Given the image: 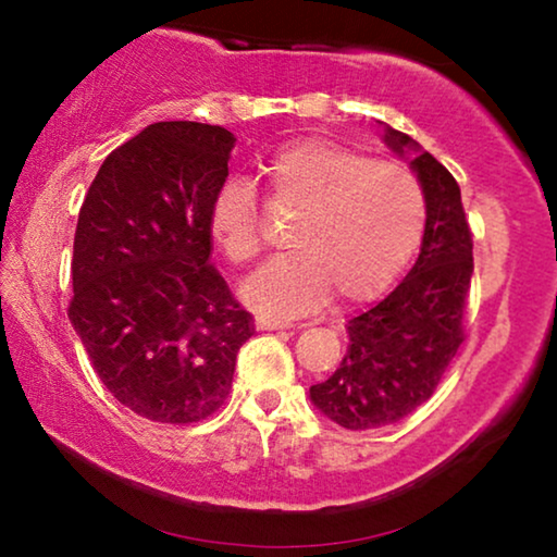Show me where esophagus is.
Listing matches in <instances>:
<instances>
[{
	"label": "esophagus",
	"instance_id": "1",
	"mask_svg": "<svg viewBox=\"0 0 557 557\" xmlns=\"http://www.w3.org/2000/svg\"><path fill=\"white\" fill-rule=\"evenodd\" d=\"M256 326L258 330H269V332H273V330H292V322H284V319H269V317H258L256 319Z\"/></svg>",
	"mask_w": 557,
	"mask_h": 557
}]
</instances>
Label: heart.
<instances>
[{
    "instance_id": "1",
    "label": "heart",
    "mask_w": 557,
    "mask_h": 557,
    "mask_svg": "<svg viewBox=\"0 0 557 557\" xmlns=\"http://www.w3.org/2000/svg\"><path fill=\"white\" fill-rule=\"evenodd\" d=\"M263 177L273 208L299 220L288 235L292 253L273 258L240 288L258 314H301L330 294L345 307L375 299L421 246L429 205L408 166L304 141L278 151ZM210 233L235 265L258 256L261 233L248 185H223L210 208Z\"/></svg>"
}]
</instances>
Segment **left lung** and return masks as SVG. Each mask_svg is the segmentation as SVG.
<instances>
[{
  "label": "left lung",
  "mask_w": 557,
  "mask_h": 557,
  "mask_svg": "<svg viewBox=\"0 0 557 557\" xmlns=\"http://www.w3.org/2000/svg\"><path fill=\"white\" fill-rule=\"evenodd\" d=\"M383 139L395 154L410 151L429 212L413 269L383 301L349 319L342 364L309 387L319 413L349 431L391 425L431 398L463 342L474 273L471 231L451 172L408 134L385 126Z\"/></svg>",
  "instance_id": "obj_1"
}]
</instances>
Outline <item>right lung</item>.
<instances>
[{"mask_svg":"<svg viewBox=\"0 0 557 557\" xmlns=\"http://www.w3.org/2000/svg\"><path fill=\"white\" fill-rule=\"evenodd\" d=\"M233 147L223 126L159 121L103 159L83 200L67 317L101 383L149 421L215 413L253 334L210 263Z\"/></svg>","mask_w":557,"mask_h":557,"instance_id":"1","label":"right lung"}]
</instances>
